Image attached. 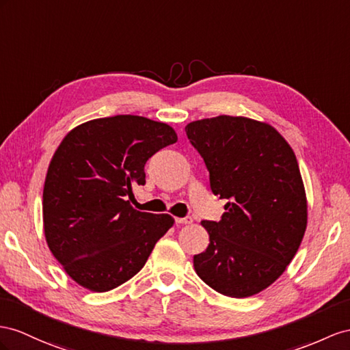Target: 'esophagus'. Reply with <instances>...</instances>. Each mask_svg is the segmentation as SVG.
<instances>
[{
    "instance_id": "34e87169",
    "label": "esophagus",
    "mask_w": 350,
    "mask_h": 350,
    "mask_svg": "<svg viewBox=\"0 0 350 350\" xmlns=\"http://www.w3.org/2000/svg\"><path fill=\"white\" fill-rule=\"evenodd\" d=\"M174 220H176L177 225H191V223H192V217H189V216H186V217H176Z\"/></svg>"
}]
</instances>
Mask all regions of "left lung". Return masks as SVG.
<instances>
[{"label": "left lung", "mask_w": 350, "mask_h": 350, "mask_svg": "<svg viewBox=\"0 0 350 350\" xmlns=\"http://www.w3.org/2000/svg\"><path fill=\"white\" fill-rule=\"evenodd\" d=\"M185 130L213 193L228 200L220 221H201L210 244L193 256V267L217 293L250 297L284 273L304 237L308 201L297 158L272 125L245 116L220 115Z\"/></svg>", "instance_id": "obj_1"}]
</instances>
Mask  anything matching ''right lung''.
I'll list each match as a JSON object with an SVG mask.
<instances>
[{"instance_id": "obj_1", "label": "right lung", "mask_w": 350, "mask_h": 350, "mask_svg": "<svg viewBox=\"0 0 350 350\" xmlns=\"http://www.w3.org/2000/svg\"><path fill=\"white\" fill-rule=\"evenodd\" d=\"M176 142L170 125L137 115L87 121L62 140L44 183V235L77 284L94 293L116 288L173 226L170 214L137 211L129 198L146 183V161Z\"/></svg>"}]
</instances>
